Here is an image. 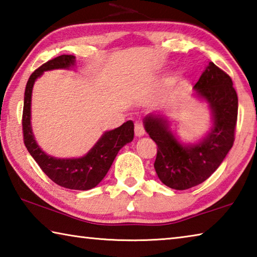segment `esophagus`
<instances>
[{"label":"esophagus","instance_id":"34e87169","mask_svg":"<svg viewBox=\"0 0 257 257\" xmlns=\"http://www.w3.org/2000/svg\"><path fill=\"white\" fill-rule=\"evenodd\" d=\"M144 134H145L144 125H143L141 122L135 123V135H136L137 137H142L144 136Z\"/></svg>","mask_w":257,"mask_h":257}]
</instances>
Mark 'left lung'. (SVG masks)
Instances as JSON below:
<instances>
[{
	"label": "left lung",
	"instance_id": "1",
	"mask_svg": "<svg viewBox=\"0 0 257 257\" xmlns=\"http://www.w3.org/2000/svg\"><path fill=\"white\" fill-rule=\"evenodd\" d=\"M194 89L210 105L213 122L210 133L196 144H181L171 132L170 121L161 113L144 118L146 133L158 145L155 171L165 186L177 190L205 181L220 167L234 141L238 97L231 78L210 62Z\"/></svg>",
	"mask_w": 257,
	"mask_h": 257
}]
</instances>
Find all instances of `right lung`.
I'll list each match as a JSON object with an SVG mask.
<instances>
[{"mask_svg":"<svg viewBox=\"0 0 257 257\" xmlns=\"http://www.w3.org/2000/svg\"><path fill=\"white\" fill-rule=\"evenodd\" d=\"M76 63V56L60 55L53 60L47 61L36 69L29 77L26 85L24 112H23V133L24 142L30 155L36 161L43 172L54 181L56 185L64 188L76 190H88L96 187L103 180L118 152L134 139V122L132 120L120 127L105 132L86 155L78 159H56L47 155L41 150L35 141L32 124H30V105L35 81L44 71L54 69H70Z\"/></svg>","mask_w":257,"mask_h":257,"instance_id":"obj_1","label":"right lung"}]
</instances>
